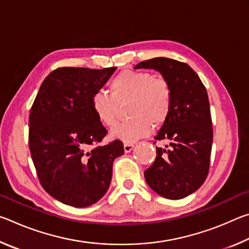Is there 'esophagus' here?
<instances>
[{"instance_id":"34e87169","label":"esophagus","mask_w":249,"mask_h":249,"mask_svg":"<svg viewBox=\"0 0 249 249\" xmlns=\"http://www.w3.org/2000/svg\"><path fill=\"white\" fill-rule=\"evenodd\" d=\"M134 149V144H124V151L126 154L127 153H130V151H132Z\"/></svg>"}]
</instances>
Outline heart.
<instances>
[{"mask_svg":"<svg viewBox=\"0 0 249 249\" xmlns=\"http://www.w3.org/2000/svg\"><path fill=\"white\" fill-rule=\"evenodd\" d=\"M111 95L99 91L91 99L92 111L105 126L115 123L119 104L129 100L128 121L117 124L111 137L133 144L151 132L153 125H161L171 109V89L162 78H156L147 71H122L109 86Z\"/></svg>","mask_w":249,"mask_h":249,"instance_id":"b5f03b06","label":"heart"}]
</instances>
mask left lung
Segmentation results:
<instances>
[{
	"instance_id": "1",
	"label": "left lung",
	"mask_w": 249,
	"mask_h": 249,
	"mask_svg": "<svg viewBox=\"0 0 249 249\" xmlns=\"http://www.w3.org/2000/svg\"><path fill=\"white\" fill-rule=\"evenodd\" d=\"M135 69H154L171 89V109L156 141L157 157L145 175L151 190L166 199L179 200L196 191L208 176L213 142L209 96L190 66L169 58L142 61Z\"/></svg>"
}]
</instances>
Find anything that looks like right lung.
<instances>
[{
	"instance_id": "right-lung-1",
	"label": "right lung",
	"mask_w": 249,
	"mask_h": 249,
	"mask_svg": "<svg viewBox=\"0 0 249 249\" xmlns=\"http://www.w3.org/2000/svg\"><path fill=\"white\" fill-rule=\"evenodd\" d=\"M116 67L101 70L59 68L41 83L29 115V149L43 188L61 203L87 208L109 187L123 142L99 144L107 130L92 111L91 99Z\"/></svg>"
}]
</instances>
